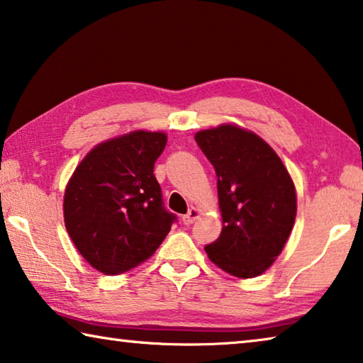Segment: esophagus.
I'll list each match as a JSON object with an SVG mask.
<instances>
[{"label":"esophagus","instance_id":"esophagus-1","mask_svg":"<svg viewBox=\"0 0 363 363\" xmlns=\"http://www.w3.org/2000/svg\"><path fill=\"white\" fill-rule=\"evenodd\" d=\"M199 216H200V211L196 210V208H190L186 216H182V223L186 225H190V224H194L196 219H199Z\"/></svg>","mask_w":363,"mask_h":363}]
</instances>
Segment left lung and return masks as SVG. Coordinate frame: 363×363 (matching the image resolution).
Returning <instances> with one entry per match:
<instances>
[{"label":"left lung","instance_id":"left-lung-1","mask_svg":"<svg viewBox=\"0 0 363 363\" xmlns=\"http://www.w3.org/2000/svg\"><path fill=\"white\" fill-rule=\"evenodd\" d=\"M218 176L223 230L206 245L210 259L227 274L253 279L272 266L296 218V192L277 153L233 125L195 134Z\"/></svg>","mask_w":363,"mask_h":363}]
</instances>
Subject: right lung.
Segmentation results:
<instances>
[{
    "instance_id": "add662e5",
    "label": "right lung",
    "mask_w": 363,
    "mask_h": 363,
    "mask_svg": "<svg viewBox=\"0 0 363 363\" xmlns=\"http://www.w3.org/2000/svg\"><path fill=\"white\" fill-rule=\"evenodd\" d=\"M164 145L163 133L110 139L84 157L67 184V232L99 272L118 275L149 259L177 220L153 174Z\"/></svg>"
}]
</instances>
